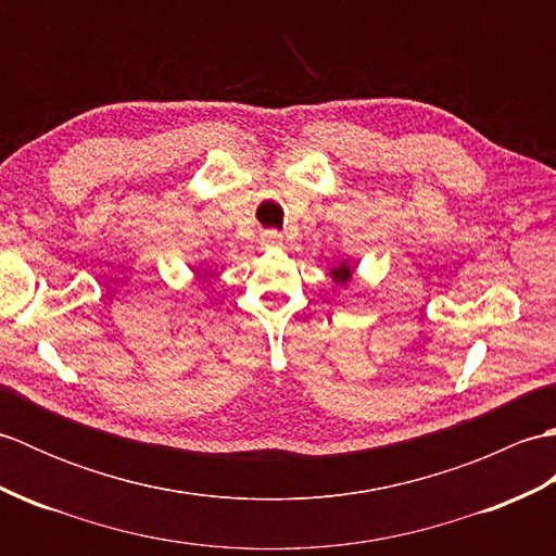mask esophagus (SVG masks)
Segmentation results:
<instances>
[{"mask_svg":"<svg viewBox=\"0 0 556 556\" xmlns=\"http://www.w3.org/2000/svg\"><path fill=\"white\" fill-rule=\"evenodd\" d=\"M263 239H265V243H269V245H279V243H281V233H279V231H265Z\"/></svg>","mask_w":556,"mask_h":556,"instance_id":"1","label":"esophagus"}]
</instances>
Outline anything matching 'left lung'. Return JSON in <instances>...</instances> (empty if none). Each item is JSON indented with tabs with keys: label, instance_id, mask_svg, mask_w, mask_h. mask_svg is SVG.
Instances as JSON below:
<instances>
[{
	"label": "left lung",
	"instance_id": "obj_1",
	"mask_svg": "<svg viewBox=\"0 0 556 556\" xmlns=\"http://www.w3.org/2000/svg\"><path fill=\"white\" fill-rule=\"evenodd\" d=\"M353 271H356V267L349 265L346 260H344V263H339L337 267H332V271H329V275H332L334 285H341V287H344V285H349V281H351Z\"/></svg>",
	"mask_w": 556,
	"mask_h": 556
}]
</instances>
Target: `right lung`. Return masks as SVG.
I'll use <instances>...</instances> for the list:
<instances>
[{"instance_id": "obj_1", "label": "right lung", "mask_w": 556, "mask_h": 556, "mask_svg": "<svg viewBox=\"0 0 556 556\" xmlns=\"http://www.w3.org/2000/svg\"><path fill=\"white\" fill-rule=\"evenodd\" d=\"M195 275H198V277H205V275H207V271H195Z\"/></svg>"}]
</instances>
